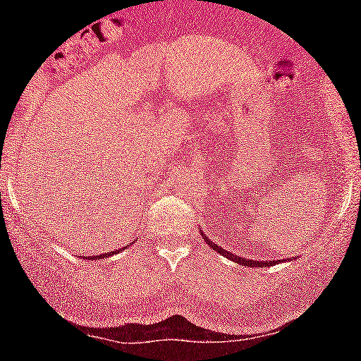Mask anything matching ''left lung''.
<instances>
[{
	"mask_svg": "<svg viewBox=\"0 0 361 361\" xmlns=\"http://www.w3.org/2000/svg\"><path fill=\"white\" fill-rule=\"evenodd\" d=\"M202 235H204V241H206V245H209L211 248L216 250L218 253L224 255V257L228 258V260L235 262V264L246 265V267H271V265L279 264V262H285V260H267V262H260V260H248V258H241V257H238V255L231 253V251H225L224 248H220V246H218V245H214V243L211 241V239L206 238V234H202Z\"/></svg>",
	"mask_w": 361,
	"mask_h": 361,
	"instance_id": "left-lung-1",
	"label": "left lung"
}]
</instances>
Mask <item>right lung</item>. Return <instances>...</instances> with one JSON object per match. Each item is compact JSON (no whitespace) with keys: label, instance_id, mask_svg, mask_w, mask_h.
I'll return each mask as SVG.
<instances>
[{"label":"right lung","instance_id":"1","mask_svg":"<svg viewBox=\"0 0 361 361\" xmlns=\"http://www.w3.org/2000/svg\"><path fill=\"white\" fill-rule=\"evenodd\" d=\"M118 251H122V250H118ZM111 255H116V251H111L110 255L104 253V255H99V257H90V260H101V258H104V257H111Z\"/></svg>","mask_w":361,"mask_h":361}]
</instances>
